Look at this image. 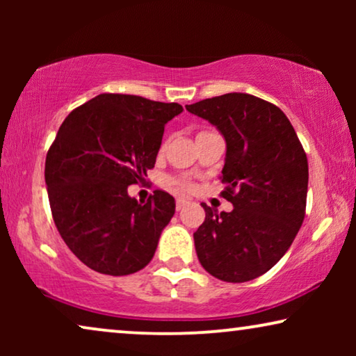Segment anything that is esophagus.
Returning a JSON list of instances; mask_svg holds the SVG:
<instances>
[{"label": "esophagus", "instance_id": "esophagus-1", "mask_svg": "<svg viewBox=\"0 0 356 356\" xmlns=\"http://www.w3.org/2000/svg\"><path fill=\"white\" fill-rule=\"evenodd\" d=\"M188 204V199H177V211H181V209Z\"/></svg>", "mask_w": 356, "mask_h": 356}]
</instances>
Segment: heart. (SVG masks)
I'll list each match as a JSON object with an SVG mask.
<instances>
[{"mask_svg": "<svg viewBox=\"0 0 356 356\" xmlns=\"http://www.w3.org/2000/svg\"><path fill=\"white\" fill-rule=\"evenodd\" d=\"M201 133H204V131H201ZM175 184H177L179 189H183V191H191L193 188V184L189 181H184V179H178V181H175Z\"/></svg>", "mask_w": 356, "mask_h": 356, "instance_id": "1", "label": "heart"}]
</instances>
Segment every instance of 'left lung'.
<instances>
[{"mask_svg": "<svg viewBox=\"0 0 356 356\" xmlns=\"http://www.w3.org/2000/svg\"><path fill=\"white\" fill-rule=\"evenodd\" d=\"M227 143L222 197L232 212L202 204L194 232L197 259L209 274L240 284L272 269L289 251L306 211L308 159L284 111L259 97L233 92L186 105Z\"/></svg>", "mask_w": 356, "mask_h": 356, "instance_id": "obj_1", "label": "left lung"}]
</instances>
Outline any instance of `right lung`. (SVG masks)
<instances>
[{"label": "right lung", "instance_id": "obj_1", "mask_svg": "<svg viewBox=\"0 0 356 356\" xmlns=\"http://www.w3.org/2000/svg\"><path fill=\"white\" fill-rule=\"evenodd\" d=\"M181 111L179 104L100 94L58 129L45 160L51 216L67 248L92 270L129 275L154 257L175 199L155 189L138 202L128 186L154 168L165 124Z\"/></svg>", "mask_w": 356, "mask_h": 356}]
</instances>
